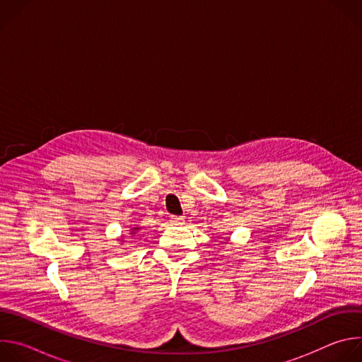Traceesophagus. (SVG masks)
<instances>
[{
	"label": "esophagus",
	"instance_id": "1",
	"mask_svg": "<svg viewBox=\"0 0 362 362\" xmlns=\"http://www.w3.org/2000/svg\"><path fill=\"white\" fill-rule=\"evenodd\" d=\"M170 223L175 226H180L185 223V218L183 216H170Z\"/></svg>",
	"mask_w": 362,
	"mask_h": 362
}]
</instances>
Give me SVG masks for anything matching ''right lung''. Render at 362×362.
Instances as JSON below:
<instances>
[{"instance_id": "add662e5", "label": "right lung", "mask_w": 362, "mask_h": 362, "mask_svg": "<svg viewBox=\"0 0 362 362\" xmlns=\"http://www.w3.org/2000/svg\"><path fill=\"white\" fill-rule=\"evenodd\" d=\"M139 229H140V228H133V229H132V233L134 235V233H136V230H139Z\"/></svg>"}]
</instances>
